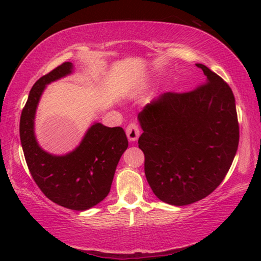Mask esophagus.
<instances>
[{
    "label": "esophagus",
    "mask_w": 261,
    "mask_h": 261,
    "mask_svg": "<svg viewBox=\"0 0 261 261\" xmlns=\"http://www.w3.org/2000/svg\"><path fill=\"white\" fill-rule=\"evenodd\" d=\"M126 134L127 138L129 141H137L139 135H140V130H139V127L137 126V123H129L126 128Z\"/></svg>",
    "instance_id": "obj_1"
}]
</instances>
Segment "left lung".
Wrapping results in <instances>:
<instances>
[{
	"instance_id": "8db88e82",
	"label": "left lung",
	"mask_w": 261,
	"mask_h": 261,
	"mask_svg": "<svg viewBox=\"0 0 261 261\" xmlns=\"http://www.w3.org/2000/svg\"><path fill=\"white\" fill-rule=\"evenodd\" d=\"M205 81L192 91L165 92L138 119L145 174L160 201L187 205L212 194L226 177L239 145L233 91L203 64Z\"/></svg>"
}]
</instances>
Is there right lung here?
Masks as SVG:
<instances>
[{
    "label": "right lung",
    "instance_id": "1",
    "mask_svg": "<svg viewBox=\"0 0 261 261\" xmlns=\"http://www.w3.org/2000/svg\"><path fill=\"white\" fill-rule=\"evenodd\" d=\"M72 69V63H63L35 82L21 113L20 140L28 169L42 194L67 209L87 210L108 196L128 140L121 127L110 128L96 122L80 146L65 155H52L38 145L34 117L42 91L51 82L70 74Z\"/></svg>",
    "mask_w": 261,
    "mask_h": 261
}]
</instances>
